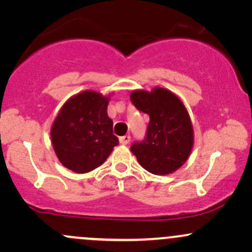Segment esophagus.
Wrapping results in <instances>:
<instances>
[{
	"mask_svg": "<svg viewBox=\"0 0 252 252\" xmlns=\"http://www.w3.org/2000/svg\"><path fill=\"white\" fill-rule=\"evenodd\" d=\"M130 142V136L129 135H126V136H122V137H120V143L121 144H128Z\"/></svg>",
	"mask_w": 252,
	"mask_h": 252,
	"instance_id": "obj_1",
	"label": "esophagus"
}]
</instances>
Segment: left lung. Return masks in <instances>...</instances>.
Listing matches in <instances>:
<instances>
[{
    "instance_id": "left-lung-1",
    "label": "left lung",
    "mask_w": 252,
    "mask_h": 252,
    "mask_svg": "<svg viewBox=\"0 0 252 252\" xmlns=\"http://www.w3.org/2000/svg\"><path fill=\"white\" fill-rule=\"evenodd\" d=\"M130 99L149 115L146 138L131 146L132 154L144 169L155 175L175 172L187 161L194 143L193 126L186 106L169 90H135Z\"/></svg>"
}]
</instances>
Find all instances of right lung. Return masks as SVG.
I'll use <instances>...</instances> for the list:
<instances>
[{"label":"right lung","mask_w":252,"mask_h":252,"mask_svg":"<svg viewBox=\"0 0 252 252\" xmlns=\"http://www.w3.org/2000/svg\"><path fill=\"white\" fill-rule=\"evenodd\" d=\"M110 96L92 90L66 100L51 128V140L59 161L73 172L94 170L118 144L108 116Z\"/></svg>","instance_id":"obj_1"}]
</instances>
